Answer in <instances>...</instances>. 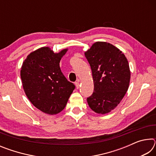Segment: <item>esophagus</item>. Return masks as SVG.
<instances>
[{"instance_id": "34e87169", "label": "esophagus", "mask_w": 156, "mask_h": 156, "mask_svg": "<svg viewBox=\"0 0 156 156\" xmlns=\"http://www.w3.org/2000/svg\"><path fill=\"white\" fill-rule=\"evenodd\" d=\"M75 84H76V89H78L79 87H80V83H79V82H76V83H75Z\"/></svg>"}]
</instances>
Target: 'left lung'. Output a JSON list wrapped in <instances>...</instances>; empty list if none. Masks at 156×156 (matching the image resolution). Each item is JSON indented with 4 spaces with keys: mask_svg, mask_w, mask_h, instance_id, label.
I'll use <instances>...</instances> for the list:
<instances>
[{
    "mask_svg": "<svg viewBox=\"0 0 156 156\" xmlns=\"http://www.w3.org/2000/svg\"><path fill=\"white\" fill-rule=\"evenodd\" d=\"M91 66L94 93L87 98L94 112L105 114L119 105L129 86L131 72L125 54L107 42H96L84 52Z\"/></svg>",
    "mask_w": 156,
    "mask_h": 156,
    "instance_id": "8db88e82",
    "label": "left lung"
}]
</instances>
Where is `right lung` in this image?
<instances>
[{"label": "right lung", "instance_id": "1", "mask_svg": "<svg viewBox=\"0 0 156 156\" xmlns=\"http://www.w3.org/2000/svg\"><path fill=\"white\" fill-rule=\"evenodd\" d=\"M68 49L54 53L48 47L31 52L23 63L20 77L26 96L41 112L54 115L64 109L75 85L60 70V62Z\"/></svg>", "mask_w": 156, "mask_h": 156}]
</instances>
